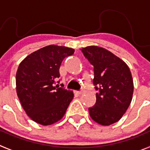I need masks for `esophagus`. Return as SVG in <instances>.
<instances>
[{
    "mask_svg": "<svg viewBox=\"0 0 150 150\" xmlns=\"http://www.w3.org/2000/svg\"><path fill=\"white\" fill-rule=\"evenodd\" d=\"M75 93H76L77 95H81L83 92V91H76V92H75Z\"/></svg>",
    "mask_w": 150,
    "mask_h": 150,
    "instance_id": "esophagus-1",
    "label": "esophagus"
}]
</instances>
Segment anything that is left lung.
I'll use <instances>...</instances> for the list:
<instances>
[{
    "label": "left lung",
    "instance_id": "obj_1",
    "mask_svg": "<svg viewBox=\"0 0 150 150\" xmlns=\"http://www.w3.org/2000/svg\"><path fill=\"white\" fill-rule=\"evenodd\" d=\"M93 66V83L96 102L89 108L90 117L103 126L117 122L122 118L132 101L133 81L127 64L120 58L97 46L80 49Z\"/></svg>",
    "mask_w": 150,
    "mask_h": 150
}]
</instances>
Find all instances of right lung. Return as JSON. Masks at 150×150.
I'll list each match as a JSON object with an SVG mask.
<instances>
[{
  "label": "right lung",
  "instance_id": "obj_1",
  "mask_svg": "<svg viewBox=\"0 0 150 150\" xmlns=\"http://www.w3.org/2000/svg\"><path fill=\"white\" fill-rule=\"evenodd\" d=\"M74 53L73 48L49 45L21 62L16 74L17 94L27 115L37 123L48 126L61 120L74 98L73 91L54 86L62 61Z\"/></svg>",
  "mask_w": 150,
  "mask_h": 150
}]
</instances>
